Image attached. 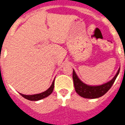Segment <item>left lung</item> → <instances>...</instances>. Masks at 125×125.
Wrapping results in <instances>:
<instances>
[{
    "instance_id": "1",
    "label": "left lung",
    "mask_w": 125,
    "mask_h": 125,
    "mask_svg": "<svg viewBox=\"0 0 125 125\" xmlns=\"http://www.w3.org/2000/svg\"><path fill=\"white\" fill-rule=\"evenodd\" d=\"M119 72H120V69L118 70L115 76L107 83L100 85V86H90L83 83L78 78V76L75 73V71L73 70V80L76 92L80 96L86 98H97L101 97L104 94H106L112 87L116 77L118 76Z\"/></svg>"
}]
</instances>
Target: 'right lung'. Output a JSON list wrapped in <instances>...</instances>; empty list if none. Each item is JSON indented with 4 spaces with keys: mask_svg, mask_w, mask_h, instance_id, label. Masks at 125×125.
Listing matches in <instances>:
<instances>
[{
    "mask_svg": "<svg viewBox=\"0 0 125 125\" xmlns=\"http://www.w3.org/2000/svg\"><path fill=\"white\" fill-rule=\"evenodd\" d=\"M53 88H54V80L52 83V86L49 87V89H47L46 91L40 93V94H34V95H24V94H21V95L23 97H24L25 98L31 101H37V100H39L43 99L44 98H46L47 96H48L49 95L52 94L53 90Z\"/></svg>",
    "mask_w": 125,
    "mask_h": 125,
    "instance_id": "obj_1",
    "label": "right lung"
}]
</instances>
